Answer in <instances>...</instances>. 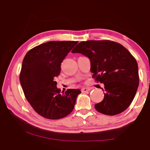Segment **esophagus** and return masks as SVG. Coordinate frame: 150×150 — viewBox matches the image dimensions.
Returning a JSON list of instances; mask_svg holds the SVG:
<instances>
[{
  "label": "esophagus",
  "mask_w": 150,
  "mask_h": 150,
  "mask_svg": "<svg viewBox=\"0 0 150 150\" xmlns=\"http://www.w3.org/2000/svg\"><path fill=\"white\" fill-rule=\"evenodd\" d=\"M91 90L90 88H83L81 89L82 92H84V93H86V92L90 91Z\"/></svg>",
  "instance_id": "34e87169"
}]
</instances>
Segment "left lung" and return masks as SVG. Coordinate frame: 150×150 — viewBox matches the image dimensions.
<instances>
[{"mask_svg": "<svg viewBox=\"0 0 150 150\" xmlns=\"http://www.w3.org/2000/svg\"><path fill=\"white\" fill-rule=\"evenodd\" d=\"M88 57L92 77L104 83V99L95 105L98 112L115 115L129 107L139 84L138 64L126 47L111 40H88L71 51Z\"/></svg>", "mask_w": 150, "mask_h": 150, "instance_id": "left-lung-1", "label": "left lung"}]
</instances>
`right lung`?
Wrapping results in <instances>:
<instances>
[{"label": "right lung", "mask_w": 150, "mask_h": 150, "mask_svg": "<svg viewBox=\"0 0 150 150\" xmlns=\"http://www.w3.org/2000/svg\"><path fill=\"white\" fill-rule=\"evenodd\" d=\"M77 41H50L34 47L26 54L20 73L21 84L27 100L36 112L46 119L56 120L73 111L79 89L60 94L55 79L60 65Z\"/></svg>", "instance_id": "obj_1"}]
</instances>
